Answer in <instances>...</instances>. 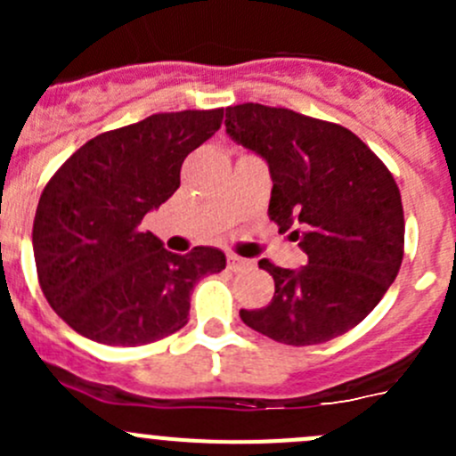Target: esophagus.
Returning a JSON list of instances; mask_svg holds the SVG:
<instances>
[{"instance_id":"obj_1","label":"esophagus","mask_w":456,"mask_h":456,"mask_svg":"<svg viewBox=\"0 0 456 456\" xmlns=\"http://www.w3.org/2000/svg\"><path fill=\"white\" fill-rule=\"evenodd\" d=\"M227 265L232 271H242V269H249L251 266V260H247V257H240L236 254H229L227 256Z\"/></svg>"}]
</instances>
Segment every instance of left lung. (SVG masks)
<instances>
[{
    "label": "left lung",
    "mask_w": 456,
    "mask_h": 456,
    "mask_svg": "<svg viewBox=\"0 0 456 456\" xmlns=\"http://www.w3.org/2000/svg\"><path fill=\"white\" fill-rule=\"evenodd\" d=\"M227 134L269 163V218L306 265L273 275V300L240 309L247 326L291 346L339 338L379 305L403 260V207L393 174L360 136L287 108H227Z\"/></svg>",
    "instance_id": "obj_1"
}]
</instances>
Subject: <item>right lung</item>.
<instances>
[{"mask_svg":"<svg viewBox=\"0 0 456 456\" xmlns=\"http://www.w3.org/2000/svg\"><path fill=\"white\" fill-rule=\"evenodd\" d=\"M223 108L160 112L81 145L41 191L32 224L41 291L70 329L108 346H142L190 320L196 282L227 257L214 247L178 256L147 211L181 185L183 160L216 134Z\"/></svg>","mask_w":456,"mask_h":456,"instance_id":"add662e5","label":"right lung"}]
</instances>
